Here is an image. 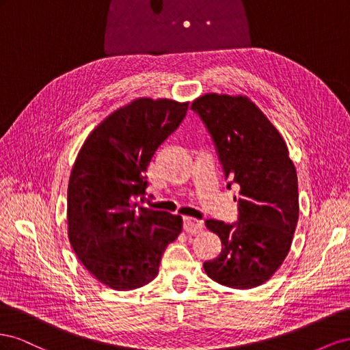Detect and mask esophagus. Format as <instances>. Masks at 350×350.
<instances>
[{"mask_svg": "<svg viewBox=\"0 0 350 350\" xmlns=\"http://www.w3.org/2000/svg\"><path fill=\"white\" fill-rule=\"evenodd\" d=\"M203 229H204V225H203V221H201V220H197L194 217H185L184 219V230L188 232V234L196 235V234H200V232Z\"/></svg>", "mask_w": 350, "mask_h": 350, "instance_id": "1", "label": "esophagus"}]
</instances>
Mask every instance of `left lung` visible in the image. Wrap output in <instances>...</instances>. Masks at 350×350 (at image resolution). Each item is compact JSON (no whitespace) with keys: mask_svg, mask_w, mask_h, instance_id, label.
<instances>
[{"mask_svg":"<svg viewBox=\"0 0 350 350\" xmlns=\"http://www.w3.org/2000/svg\"><path fill=\"white\" fill-rule=\"evenodd\" d=\"M191 109L215 143L228 188L239 189L238 220L207 219L221 251L203 267L210 279L234 289L267 282L291 250L299 216L298 176L283 137L245 96L208 93Z\"/></svg>","mask_w":350,"mask_h":350,"instance_id":"1","label":"left lung"}]
</instances>
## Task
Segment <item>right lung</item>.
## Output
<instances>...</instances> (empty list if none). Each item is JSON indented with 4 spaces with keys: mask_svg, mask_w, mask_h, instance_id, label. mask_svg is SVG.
Masks as SVG:
<instances>
[{
    "mask_svg": "<svg viewBox=\"0 0 350 350\" xmlns=\"http://www.w3.org/2000/svg\"><path fill=\"white\" fill-rule=\"evenodd\" d=\"M188 102L135 99L84 142L67 191L68 239L83 266L116 291L152 282L181 216L140 206L154 152L185 118Z\"/></svg>",
    "mask_w": 350,
    "mask_h": 350,
    "instance_id": "1",
    "label": "right lung"
}]
</instances>
